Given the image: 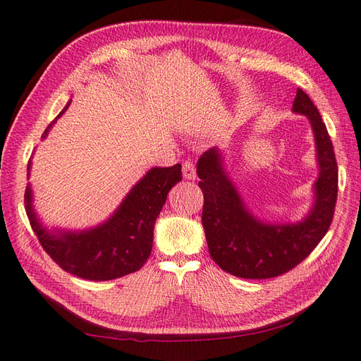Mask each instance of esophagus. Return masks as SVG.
<instances>
[{
    "label": "esophagus",
    "mask_w": 361,
    "mask_h": 361,
    "mask_svg": "<svg viewBox=\"0 0 361 361\" xmlns=\"http://www.w3.org/2000/svg\"><path fill=\"white\" fill-rule=\"evenodd\" d=\"M182 173H183V178L187 180H194L197 178V173H195V166L192 161H185L182 164Z\"/></svg>",
    "instance_id": "34e87169"
}]
</instances>
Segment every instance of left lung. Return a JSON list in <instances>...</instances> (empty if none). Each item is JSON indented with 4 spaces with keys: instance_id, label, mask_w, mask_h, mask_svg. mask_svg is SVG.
<instances>
[{
    "instance_id": "8db88e82",
    "label": "left lung",
    "mask_w": 361,
    "mask_h": 361,
    "mask_svg": "<svg viewBox=\"0 0 361 361\" xmlns=\"http://www.w3.org/2000/svg\"><path fill=\"white\" fill-rule=\"evenodd\" d=\"M293 111L310 120L321 169L313 209L301 223L274 226L256 220L226 176L216 149L204 152L197 162L204 197L202 224L209 255L232 276L260 280L285 274L312 253L333 221L338 174L329 130L318 108L301 89H297Z\"/></svg>"
}]
</instances>
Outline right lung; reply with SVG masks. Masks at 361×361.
I'll use <instances>...</instances> for the list:
<instances>
[{
  "label": "right lung",
  "mask_w": 361,
  "mask_h": 361,
  "mask_svg": "<svg viewBox=\"0 0 361 361\" xmlns=\"http://www.w3.org/2000/svg\"><path fill=\"white\" fill-rule=\"evenodd\" d=\"M52 125L54 122L42 138L48 135ZM179 180H182L180 164L169 169H152L130 190L110 220L89 232L48 233L32 211L30 187L24 197L25 211L40 245L61 269L85 280H113L135 272L146 264L154 244L155 221L169 191Z\"/></svg>",
  "instance_id": "1"
}]
</instances>
